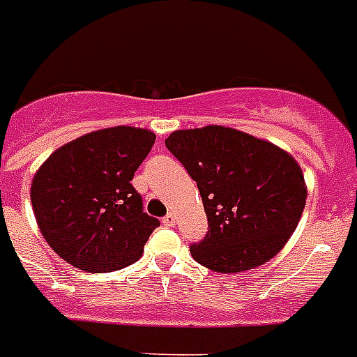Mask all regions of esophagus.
<instances>
[{
    "instance_id": "34e87169",
    "label": "esophagus",
    "mask_w": 357,
    "mask_h": 357,
    "mask_svg": "<svg viewBox=\"0 0 357 357\" xmlns=\"http://www.w3.org/2000/svg\"><path fill=\"white\" fill-rule=\"evenodd\" d=\"M162 224H165L167 228H174V226H176V215H174V213H168L167 217L162 218Z\"/></svg>"
}]
</instances>
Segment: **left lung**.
I'll return each mask as SVG.
<instances>
[{"label": "left lung", "mask_w": 357, "mask_h": 357, "mask_svg": "<svg viewBox=\"0 0 357 357\" xmlns=\"http://www.w3.org/2000/svg\"><path fill=\"white\" fill-rule=\"evenodd\" d=\"M165 144L196 181L209 229L190 254L220 274L272 259L300 222L302 168L272 142L222 126L174 131Z\"/></svg>", "instance_id": "obj_1"}]
</instances>
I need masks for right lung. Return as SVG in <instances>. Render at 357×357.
Segmentation results:
<instances>
[{
    "label": "right lung",
    "instance_id": "right-lung-1",
    "mask_svg": "<svg viewBox=\"0 0 357 357\" xmlns=\"http://www.w3.org/2000/svg\"><path fill=\"white\" fill-rule=\"evenodd\" d=\"M155 135L119 128L86 133L61 146L31 183V204L46 243L86 272H113L139 259L159 226L131 185Z\"/></svg>",
    "mask_w": 357,
    "mask_h": 357
}]
</instances>
